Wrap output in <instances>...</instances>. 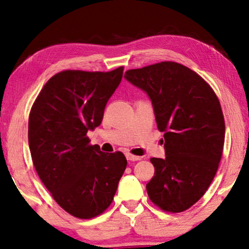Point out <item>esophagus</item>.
Returning a JSON list of instances; mask_svg holds the SVG:
<instances>
[{
  "label": "esophagus",
  "mask_w": 249,
  "mask_h": 249,
  "mask_svg": "<svg viewBox=\"0 0 249 249\" xmlns=\"http://www.w3.org/2000/svg\"><path fill=\"white\" fill-rule=\"evenodd\" d=\"M126 158H127V160H130V161H137V160L142 159L141 157H138V156H134L132 154H126Z\"/></svg>",
  "instance_id": "1"
}]
</instances>
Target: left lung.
<instances>
[{"mask_svg": "<svg viewBox=\"0 0 249 249\" xmlns=\"http://www.w3.org/2000/svg\"><path fill=\"white\" fill-rule=\"evenodd\" d=\"M124 78L148 95L157 127L165 132L166 158H151L155 176L146 184L160 209L188 210L208 190L225 138L220 101L195 71L172 61L132 69Z\"/></svg>", "mask_w": 249, "mask_h": 249, "instance_id": "1", "label": "left lung"}]
</instances>
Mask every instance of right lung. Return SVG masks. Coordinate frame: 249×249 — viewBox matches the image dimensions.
I'll return each instance as SVG.
<instances>
[{"label": "right lung", "instance_id": "right-lung-1", "mask_svg": "<svg viewBox=\"0 0 249 249\" xmlns=\"http://www.w3.org/2000/svg\"><path fill=\"white\" fill-rule=\"evenodd\" d=\"M123 67L109 72L66 70L45 84L28 120L35 169L54 201L71 215L91 218L112 203L127 160L103 153L87 137L103 120Z\"/></svg>", "mask_w": 249, "mask_h": 249}]
</instances>
